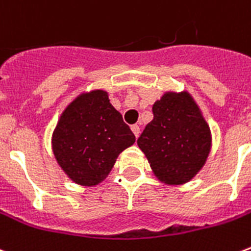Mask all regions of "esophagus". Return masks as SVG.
Here are the masks:
<instances>
[{
  "label": "esophagus",
  "mask_w": 251,
  "mask_h": 251,
  "mask_svg": "<svg viewBox=\"0 0 251 251\" xmlns=\"http://www.w3.org/2000/svg\"><path fill=\"white\" fill-rule=\"evenodd\" d=\"M131 131H133L134 135H135V137L138 138L139 133H141V127H139L138 125H133V126H131Z\"/></svg>",
  "instance_id": "34e87169"
}]
</instances>
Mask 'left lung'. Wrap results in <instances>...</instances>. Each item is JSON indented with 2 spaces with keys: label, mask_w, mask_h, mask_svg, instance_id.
I'll list each match as a JSON object with an SVG mask.
<instances>
[{
  "label": "left lung",
  "mask_w": 251,
  "mask_h": 251,
  "mask_svg": "<svg viewBox=\"0 0 251 251\" xmlns=\"http://www.w3.org/2000/svg\"><path fill=\"white\" fill-rule=\"evenodd\" d=\"M152 121L147 124L137 141L139 149L162 183H188L209 156V125L187 91L164 92L152 105Z\"/></svg>",
  "instance_id": "obj_1"
}]
</instances>
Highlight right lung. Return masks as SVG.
Instances as JSON below:
<instances>
[{
  "label": "right lung",
  "instance_id": "1",
  "mask_svg": "<svg viewBox=\"0 0 251 251\" xmlns=\"http://www.w3.org/2000/svg\"><path fill=\"white\" fill-rule=\"evenodd\" d=\"M134 142V134L104 89L76 96L60 114L51 138L57 164L83 187L105 180L118 155Z\"/></svg>",
  "mask_w": 251,
  "mask_h": 251
}]
</instances>
